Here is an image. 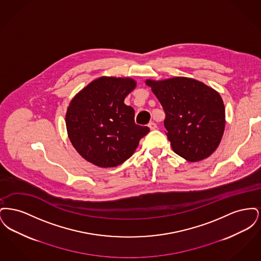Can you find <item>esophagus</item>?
<instances>
[{"label": "esophagus", "mask_w": 261, "mask_h": 261, "mask_svg": "<svg viewBox=\"0 0 261 261\" xmlns=\"http://www.w3.org/2000/svg\"><path fill=\"white\" fill-rule=\"evenodd\" d=\"M148 126H149V129H150V130H154V129H156V127H158V126H156V124H155V123H154L153 121L149 122V125H148Z\"/></svg>", "instance_id": "esophagus-1"}]
</instances>
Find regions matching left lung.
Wrapping results in <instances>:
<instances>
[{
	"instance_id": "8db88e82",
	"label": "left lung",
	"mask_w": 261,
	"mask_h": 261,
	"mask_svg": "<svg viewBox=\"0 0 261 261\" xmlns=\"http://www.w3.org/2000/svg\"><path fill=\"white\" fill-rule=\"evenodd\" d=\"M146 84L164 110L166 136L174 152L191 162L211 155L225 129V107L219 93L188 77L147 79Z\"/></svg>"
}]
</instances>
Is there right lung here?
<instances>
[{
  "instance_id": "1",
  "label": "right lung",
  "mask_w": 261,
  "mask_h": 261,
  "mask_svg": "<svg viewBox=\"0 0 261 261\" xmlns=\"http://www.w3.org/2000/svg\"><path fill=\"white\" fill-rule=\"evenodd\" d=\"M130 77L101 76L83 88L65 114L67 135L78 153L99 167H115L136 150L149 127L137 125L126 96L136 88Z\"/></svg>"
}]
</instances>
